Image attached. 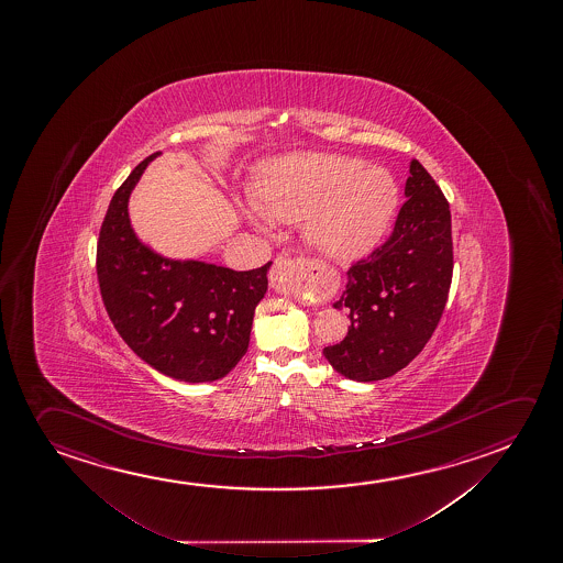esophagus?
Instances as JSON below:
<instances>
[{"instance_id": "esophagus-1", "label": "esophagus", "mask_w": 563, "mask_h": 563, "mask_svg": "<svg viewBox=\"0 0 563 563\" xmlns=\"http://www.w3.org/2000/svg\"><path fill=\"white\" fill-rule=\"evenodd\" d=\"M307 278V272L289 256H278L271 272V285L274 291L292 295L297 291L300 279ZM314 278V276H312Z\"/></svg>"}]
</instances>
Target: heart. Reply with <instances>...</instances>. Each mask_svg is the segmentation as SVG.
Masks as SVG:
<instances>
[{"label":"heart","mask_w":563,"mask_h":563,"mask_svg":"<svg viewBox=\"0 0 563 563\" xmlns=\"http://www.w3.org/2000/svg\"><path fill=\"white\" fill-rule=\"evenodd\" d=\"M398 184L383 166L328 153H297L263 174L241 212L256 230L302 222L308 243L339 263L369 255L389 230Z\"/></svg>","instance_id":"obj_1"}]
</instances>
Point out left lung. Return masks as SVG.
Instances as JSON below:
<instances>
[{
	"instance_id": "obj_1",
	"label": "left lung",
	"mask_w": 563,
	"mask_h": 563,
	"mask_svg": "<svg viewBox=\"0 0 563 563\" xmlns=\"http://www.w3.org/2000/svg\"><path fill=\"white\" fill-rule=\"evenodd\" d=\"M405 196L393 235L346 272L345 291L333 302L351 310V325L323 356L353 382H379L408 366L433 335L449 297V201L416 158Z\"/></svg>"
}]
</instances>
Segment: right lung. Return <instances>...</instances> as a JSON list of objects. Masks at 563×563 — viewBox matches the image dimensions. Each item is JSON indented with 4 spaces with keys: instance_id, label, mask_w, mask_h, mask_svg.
<instances>
[{
    "instance_id": "obj_1",
    "label": "right lung",
    "mask_w": 563,
    "mask_h": 563,
    "mask_svg": "<svg viewBox=\"0 0 563 563\" xmlns=\"http://www.w3.org/2000/svg\"><path fill=\"white\" fill-rule=\"evenodd\" d=\"M158 155L135 166L107 209L98 243L99 289L114 328L143 362L178 382H217L247 353L272 263L235 272L170 258L145 245L132 228L128 201Z\"/></svg>"
}]
</instances>
